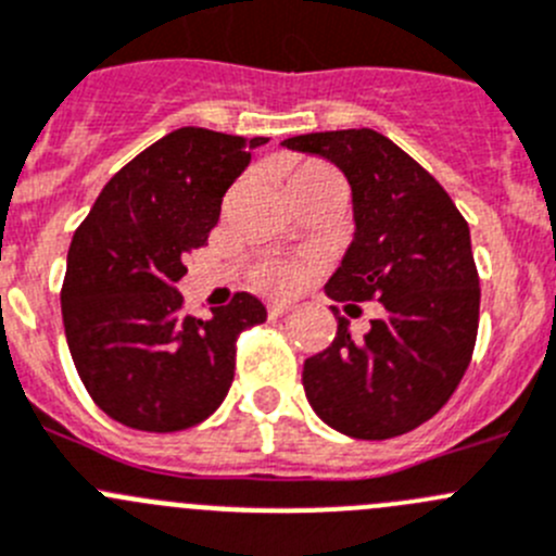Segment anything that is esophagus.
<instances>
[{
	"label": "esophagus",
	"mask_w": 556,
	"mask_h": 556,
	"mask_svg": "<svg viewBox=\"0 0 556 556\" xmlns=\"http://www.w3.org/2000/svg\"><path fill=\"white\" fill-rule=\"evenodd\" d=\"M290 312H293V306L290 304H268V315L271 317H285L290 315Z\"/></svg>",
	"instance_id": "esophagus-1"
}]
</instances>
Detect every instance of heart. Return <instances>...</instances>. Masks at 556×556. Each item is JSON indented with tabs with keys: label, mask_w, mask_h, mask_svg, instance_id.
<instances>
[{
	"label": "heart",
	"mask_w": 556,
	"mask_h": 556,
	"mask_svg": "<svg viewBox=\"0 0 556 556\" xmlns=\"http://www.w3.org/2000/svg\"><path fill=\"white\" fill-rule=\"evenodd\" d=\"M285 179H288L290 198L295 203L309 201V198H342V179L331 165L320 163V160H301V163H290L285 168ZM309 274V263L301 261H268L257 268V285L268 293H293Z\"/></svg>",
	"instance_id": "1"
}]
</instances>
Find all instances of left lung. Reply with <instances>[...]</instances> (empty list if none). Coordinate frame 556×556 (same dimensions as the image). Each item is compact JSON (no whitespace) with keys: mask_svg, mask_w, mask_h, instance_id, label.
I'll use <instances>...</instances> for the list:
<instances>
[{"mask_svg":"<svg viewBox=\"0 0 556 556\" xmlns=\"http://www.w3.org/2000/svg\"><path fill=\"white\" fill-rule=\"evenodd\" d=\"M282 147L337 165L353 195V241L326 295L386 309L364 339L337 317L331 348L304 361L306 399L348 438L413 432L448 402L476 348L470 228L438 179L375 129L295 135Z\"/></svg>","mask_w":556,"mask_h":556,"instance_id":"left-lung-1","label":"left lung"}]
</instances>
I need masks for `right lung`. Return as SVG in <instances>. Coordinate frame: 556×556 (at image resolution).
I'll list each match as a JSON object with an SVG mask.
<instances>
[{
	"mask_svg": "<svg viewBox=\"0 0 556 556\" xmlns=\"http://www.w3.org/2000/svg\"><path fill=\"white\" fill-rule=\"evenodd\" d=\"M266 138L179 127L129 160L78 225L62 320L97 407L141 432L201 424L228 396L236 339L266 306L236 293L208 320L181 312L187 252L206 244L223 195Z\"/></svg>",
	"mask_w": 556,
	"mask_h": 556,
	"instance_id": "obj_1",
	"label": "right lung"
}]
</instances>
